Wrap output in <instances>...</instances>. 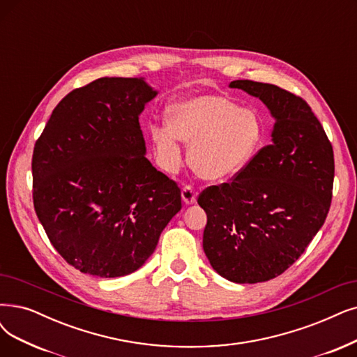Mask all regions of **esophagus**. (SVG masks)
<instances>
[{
    "label": "esophagus",
    "instance_id": "34e87169",
    "mask_svg": "<svg viewBox=\"0 0 357 357\" xmlns=\"http://www.w3.org/2000/svg\"><path fill=\"white\" fill-rule=\"evenodd\" d=\"M181 199H183V202L186 204V205H193V204H196L197 196H196L195 189L190 188V186L183 188V190H181Z\"/></svg>",
    "mask_w": 357,
    "mask_h": 357
}]
</instances>
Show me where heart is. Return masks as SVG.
<instances>
[{
	"mask_svg": "<svg viewBox=\"0 0 357 357\" xmlns=\"http://www.w3.org/2000/svg\"><path fill=\"white\" fill-rule=\"evenodd\" d=\"M168 129L152 127L151 137L164 168L181 162L178 139L190 144L189 162L208 181L237 177L258 155L264 140L261 117L218 95L178 99L165 112Z\"/></svg>",
	"mask_w": 357,
	"mask_h": 357,
	"instance_id": "obj_1",
	"label": "heart"
}]
</instances>
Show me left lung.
Listing matches in <instances>:
<instances>
[{
	"instance_id": "1",
	"label": "left lung",
	"mask_w": 357,
	"mask_h": 357,
	"mask_svg": "<svg viewBox=\"0 0 357 357\" xmlns=\"http://www.w3.org/2000/svg\"><path fill=\"white\" fill-rule=\"evenodd\" d=\"M230 88L259 98L274 119L271 145L231 183L197 199L208 217L204 250L228 281L275 278L305 252L330 211L334 153L310 107L275 84L234 80Z\"/></svg>"
}]
</instances>
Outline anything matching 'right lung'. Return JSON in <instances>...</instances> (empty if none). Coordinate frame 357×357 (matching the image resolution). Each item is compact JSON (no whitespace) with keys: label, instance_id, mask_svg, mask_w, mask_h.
<instances>
[{"label":"right lung","instance_id":"obj_1","mask_svg":"<svg viewBox=\"0 0 357 357\" xmlns=\"http://www.w3.org/2000/svg\"><path fill=\"white\" fill-rule=\"evenodd\" d=\"M145 77H101L70 92L38 139L33 205L63 258L101 278L144 266L181 209L177 184L146 158Z\"/></svg>","mask_w":357,"mask_h":357}]
</instances>
